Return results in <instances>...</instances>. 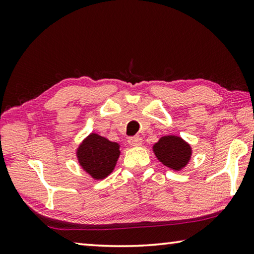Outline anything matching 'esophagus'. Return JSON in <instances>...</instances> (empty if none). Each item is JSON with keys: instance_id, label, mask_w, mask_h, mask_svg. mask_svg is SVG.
<instances>
[{"instance_id": "esophagus-1", "label": "esophagus", "mask_w": 254, "mask_h": 254, "mask_svg": "<svg viewBox=\"0 0 254 254\" xmlns=\"http://www.w3.org/2000/svg\"><path fill=\"white\" fill-rule=\"evenodd\" d=\"M127 142L130 145H133V147H137V145H141V143H142V139L140 136H131L128 137Z\"/></svg>"}]
</instances>
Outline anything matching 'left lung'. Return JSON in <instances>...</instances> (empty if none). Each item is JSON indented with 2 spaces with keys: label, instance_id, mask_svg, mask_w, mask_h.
<instances>
[{
  "label": "left lung",
  "instance_id": "8db88e82",
  "mask_svg": "<svg viewBox=\"0 0 254 254\" xmlns=\"http://www.w3.org/2000/svg\"><path fill=\"white\" fill-rule=\"evenodd\" d=\"M153 151L163 165L175 170H180L186 166L191 154L189 144L176 135L161 137L153 145Z\"/></svg>",
  "mask_w": 254,
  "mask_h": 254
}]
</instances>
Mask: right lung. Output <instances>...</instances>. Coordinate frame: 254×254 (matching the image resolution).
<instances>
[{"label": "right lung", "mask_w": 254, "mask_h": 254, "mask_svg": "<svg viewBox=\"0 0 254 254\" xmlns=\"http://www.w3.org/2000/svg\"><path fill=\"white\" fill-rule=\"evenodd\" d=\"M120 156L119 144L95 133L80 145L77 157L83 169L95 179H103L114 169Z\"/></svg>", "instance_id": "obj_1"}]
</instances>
